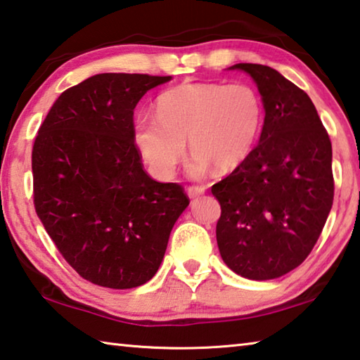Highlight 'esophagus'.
<instances>
[{"mask_svg":"<svg viewBox=\"0 0 360 360\" xmlns=\"http://www.w3.org/2000/svg\"><path fill=\"white\" fill-rule=\"evenodd\" d=\"M188 196H190V199H196L198 196H200V194L205 193V188L204 186H190L186 190Z\"/></svg>","mask_w":360,"mask_h":360,"instance_id":"esophagus-1","label":"esophagus"}]
</instances>
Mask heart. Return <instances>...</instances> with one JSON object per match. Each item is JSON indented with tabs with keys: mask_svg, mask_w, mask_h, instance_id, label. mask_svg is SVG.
I'll use <instances>...</instances> for the list:
<instances>
[{
	"mask_svg": "<svg viewBox=\"0 0 360 360\" xmlns=\"http://www.w3.org/2000/svg\"><path fill=\"white\" fill-rule=\"evenodd\" d=\"M262 124L264 104L253 86L180 84L158 98L156 117H136L132 142L158 179L175 174L186 139L194 175L210 167L228 174L248 160Z\"/></svg>",
	"mask_w": 360,
	"mask_h": 360,
	"instance_id": "1",
	"label": "heart"
}]
</instances>
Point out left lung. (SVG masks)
<instances>
[{
  "label": "left lung",
  "instance_id": "1",
  "mask_svg": "<svg viewBox=\"0 0 360 360\" xmlns=\"http://www.w3.org/2000/svg\"><path fill=\"white\" fill-rule=\"evenodd\" d=\"M264 104L259 143L212 186L221 205L217 242L232 272L255 281L299 267L323 232L333 202L332 143L308 94L275 69L238 63Z\"/></svg>",
  "mask_w": 360,
  "mask_h": 360
}]
</instances>
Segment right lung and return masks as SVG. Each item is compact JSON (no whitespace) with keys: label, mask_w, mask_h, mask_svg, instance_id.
Wrapping results in <instances>:
<instances>
[{"label":"right lung","mask_w":360,"mask_h":360,"mask_svg":"<svg viewBox=\"0 0 360 360\" xmlns=\"http://www.w3.org/2000/svg\"><path fill=\"white\" fill-rule=\"evenodd\" d=\"M170 79L96 74L63 91L37 131L36 213L69 266L98 286L153 278L190 205L180 185L150 179L132 142L137 103Z\"/></svg>","instance_id":"right-lung-1"}]
</instances>
